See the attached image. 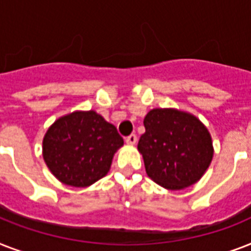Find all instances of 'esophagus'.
<instances>
[{
    "label": "esophagus",
    "instance_id": "34e87169",
    "mask_svg": "<svg viewBox=\"0 0 251 251\" xmlns=\"http://www.w3.org/2000/svg\"><path fill=\"white\" fill-rule=\"evenodd\" d=\"M125 142L127 145H135L137 143V135L135 134H130L129 137L125 138Z\"/></svg>",
    "mask_w": 251,
    "mask_h": 251
}]
</instances>
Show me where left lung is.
Returning a JSON list of instances; mask_svg holds the SVG:
<instances>
[{"mask_svg": "<svg viewBox=\"0 0 251 251\" xmlns=\"http://www.w3.org/2000/svg\"><path fill=\"white\" fill-rule=\"evenodd\" d=\"M138 142L147 175L168 190L194 185L210 167L214 147L208 130L193 114L156 108L145 117Z\"/></svg>", "mask_w": 251, "mask_h": 251, "instance_id": "left-lung-1", "label": "left lung"}]
</instances>
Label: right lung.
I'll use <instances>...</instances> for the list:
<instances>
[{"mask_svg":"<svg viewBox=\"0 0 251 251\" xmlns=\"http://www.w3.org/2000/svg\"><path fill=\"white\" fill-rule=\"evenodd\" d=\"M124 139L95 110H76L54 121L43 139V157L58 181L87 187L109 172Z\"/></svg>","mask_w":251,"mask_h":251,"instance_id":"1","label":"right lung"}]
</instances>
